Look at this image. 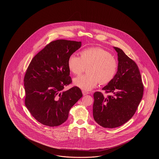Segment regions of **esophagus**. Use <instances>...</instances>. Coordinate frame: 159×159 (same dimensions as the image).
Wrapping results in <instances>:
<instances>
[{"label":"esophagus","mask_w":159,"mask_h":159,"mask_svg":"<svg viewBox=\"0 0 159 159\" xmlns=\"http://www.w3.org/2000/svg\"><path fill=\"white\" fill-rule=\"evenodd\" d=\"M90 93L89 92H88V91H84V90H83L82 91V94H83V95H86L89 94Z\"/></svg>","instance_id":"34e87169"}]
</instances>
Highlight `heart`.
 I'll list each match as a JSON object with an SVG mask.
<instances>
[{
  "mask_svg": "<svg viewBox=\"0 0 159 159\" xmlns=\"http://www.w3.org/2000/svg\"><path fill=\"white\" fill-rule=\"evenodd\" d=\"M81 57L75 54L69 57L68 66L75 75H81L88 67V74L73 80L74 84L89 91L101 84H106L114 79L118 70V62L108 52L101 48H89L81 51Z\"/></svg>",
  "mask_w": 159,
  "mask_h": 159,
  "instance_id": "heart-1",
  "label": "heart"
}]
</instances>
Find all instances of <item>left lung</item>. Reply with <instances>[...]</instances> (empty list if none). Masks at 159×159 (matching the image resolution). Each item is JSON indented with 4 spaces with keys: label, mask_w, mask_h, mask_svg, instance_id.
<instances>
[{
    "label": "left lung",
    "mask_w": 159,
    "mask_h": 159,
    "mask_svg": "<svg viewBox=\"0 0 159 159\" xmlns=\"http://www.w3.org/2000/svg\"><path fill=\"white\" fill-rule=\"evenodd\" d=\"M118 53V66L115 77L102 90L112 95L105 97L101 92L94 93L93 117L102 127L116 128L128 122L135 114L144 91L141 75L135 61L121 49Z\"/></svg>",
    "instance_id": "left-lung-1"
}]
</instances>
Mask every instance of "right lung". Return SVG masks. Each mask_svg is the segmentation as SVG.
I'll list each match as a JSON object with an SVG mask.
<instances>
[{
  "mask_svg": "<svg viewBox=\"0 0 159 159\" xmlns=\"http://www.w3.org/2000/svg\"><path fill=\"white\" fill-rule=\"evenodd\" d=\"M81 47V41H52L32 58L27 68L25 105L34 118L44 125H62L72 106L82 97L77 86L63 90L72 82L69 57Z\"/></svg>",
  "mask_w": 159,
  "mask_h": 159,
  "instance_id": "right-lung-1",
  "label": "right lung"
}]
</instances>
